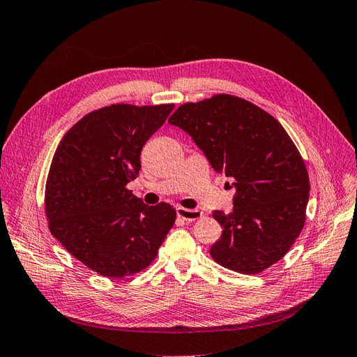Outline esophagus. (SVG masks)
<instances>
[{"label": "esophagus", "mask_w": 357, "mask_h": 357, "mask_svg": "<svg viewBox=\"0 0 357 357\" xmlns=\"http://www.w3.org/2000/svg\"><path fill=\"white\" fill-rule=\"evenodd\" d=\"M176 215L178 218L187 220V222H192L202 218V212L200 210H194V208H185V207H176Z\"/></svg>", "instance_id": "1"}]
</instances>
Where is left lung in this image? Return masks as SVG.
Here are the masks:
<instances>
[{"instance_id": "1", "label": "left lung", "mask_w": 357, "mask_h": 357, "mask_svg": "<svg viewBox=\"0 0 357 357\" xmlns=\"http://www.w3.org/2000/svg\"><path fill=\"white\" fill-rule=\"evenodd\" d=\"M169 123L185 130L218 174L232 179L234 208L228 215L215 210L223 231L210 256L245 275L281 260L305 227L310 191L305 160L282 125L228 94L182 104Z\"/></svg>"}]
</instances>
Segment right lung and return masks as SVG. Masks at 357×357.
I'll list each match as a JSON object with an SVG mask.
<instances>
[{
	"mask_svg": "<svg viewBox=\"0 0 357 357\" xmlns=\"http://www.w3.org/2000/svg\"><path fill=\"white\" fill-rule=\"evenodd\" d=\"M174 104H112L75 123L52 157L45 185L51 234L85 266L107 278L147 268L174 227L167 203L144 204L126 188L144 144Z\"/></svg>",
	"mask_w": 357,
	"mask_h": 357,
	"instance_id": "1",
	"label": "right lung"
}]
</instances>
